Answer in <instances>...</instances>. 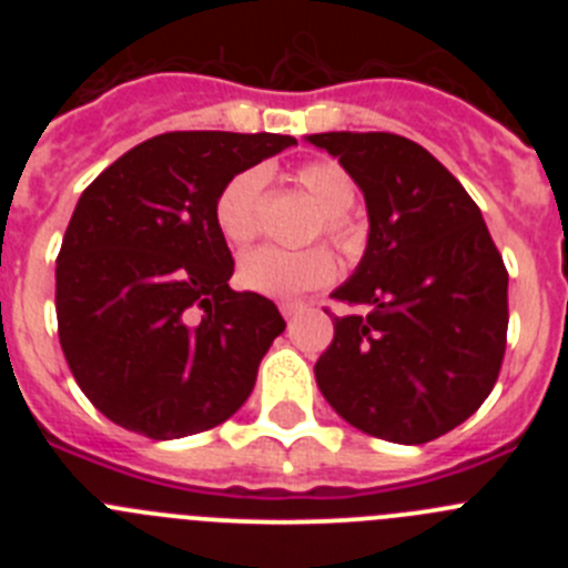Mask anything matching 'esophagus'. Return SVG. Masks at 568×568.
I'll use <instances>...</instances> for the list:
<instances>
[{
  "instance_id": "obj_1",
  "label": "esophagus",
  "mask_w": 568,
  "mask_h": 568,
  "mask_svg": "<svg viewBox=\"0 0 568 568\" xmlns=\"http://www.w3.org/2000/svg\"><path fill=\"white\" fill-rule=\"evenodd\" d=\"M304 307H307L304 301H281V304H278V310H281V315H284V318H293V315H298Z\"/></svg>"
}]
</instances>
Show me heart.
<instances>
[{
	"instance_id": "heart-1",
	"label": "heart",
	"mask_w": 568,
	"mask_h": 568,
	"mask_svg": "<svg viewBox=\"0 0 568 568\" xmlns=\"http://www.w3.org/2000/svg\"><path fill=\"white\" fill-rule=\"evenodd\" d=\"M295 184L321 207V222L315 235L324 233L341 253L353 255L364 244V230L355 222L349 207L355 204V182L333 159H313L295 168ZM264 207V173L247 168L235 173L215 199V224L230 244H250L261 230ZM338 273L333 253L327 247H310L298 253L261 247L239 261V281L250 293L267 298H295L310 290L327 287Z\"/></svg>"
}]
</instances>
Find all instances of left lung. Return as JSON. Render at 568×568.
<instances>
[{
    "label": "left lung",
    "mask_w": 568,
    "mask_h": 568,
    "mask_svg": "<svg viewBox=\"0 0 568 568\" xmlns=\"http://www.w3.org/2000/svg\"><path fill=\"white\" fill-rule=\"evenodd\" d=\"M364 190L369 244L335 301L315 381L355 429L426 444L491 393L506 353L509 273L484 215L429 150L395 133H315ZM329 313V310H327Z\"/></svg>",
    "instance_id": "obj_1"
}]
</instances>
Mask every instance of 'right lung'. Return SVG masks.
Instances as JSON below:
<instances>
[{
  "mask_svg": "<svg viewBox=\"0 0 568 568\" xmlns=\"http://www.w3.org/2000/svg\"><path fill=\"white\" fill-rule=\"evenodd\" d=\"M293 135L175 130L115 159L57 255L59 344L104 418L153 440L213 429L250 398L284 318L230 290L215 199Z\"/></svg>",
  "mask_w": 568,
  "mask_h": 568,
  "instance_id": "1",
  "label": "right lung"
}]
</instances>
